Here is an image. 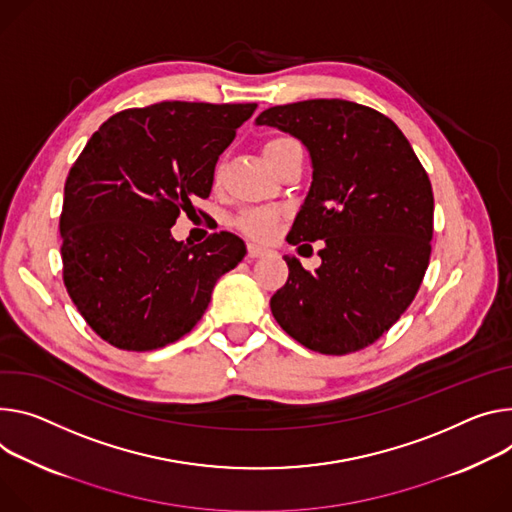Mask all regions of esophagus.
<instances>
[{
	"label": "esophagus",
	"instance_id": "1",
	"mask_svg": "<svg viewBox=\"0 0 512 512\" xmlns=\"http://www.w3.org/2000/svg\"><path fill=\"white\" fill-rule=\"evenodd\" d=\"M247 249H249V257H253V259H259V257H267V255H273V251H271V249H267V247H261V245H255V243H251Z\"/></svg>",
	"mask_w": 512,
	"mask_h": 512
}]
</instances>
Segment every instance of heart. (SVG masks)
<instances>
[{"label": "heart", "instance_id": "1", "mask_svg": "<svg viewBox=\"0 0 512 512\" xmlns=\"http://www.w3.org/2000/svg\"><path fill=\"white\" fill-rule=\"evenodd\" d=\"M294 145L292 138H284V136H277L271 138V141L265 143L263 147V155L269 163L275 161V157L280 155L286 147ZM214 175H220V165L216 167ZM280 222V212L271 210V208H255V210H247L241 214L239 218V228L245 232V235L253 237V239H269L273 232H275V224Z\"/></svg>", "mask_w": 512, "mask_h": 512}]
</instances>
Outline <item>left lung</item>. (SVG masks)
<instances>
[{
  "instance_id": "obj_1",
  "label": "left lung",
  "mask_w": 512,
  "mask_h": 512,
  "mask_svg": "<svg viewBox=\"0 0 512 512\" xmlns=\"http://www.w3.org/2000/svg\"><path fill=\"white\" fill-rule=\"evenodd\" d=\"M255 124L280 128L308 149L312 183L286 239L324 243L314 273L284 255L290 273L271 296V314L312 351L365 349L410 306L429 267V175L390 118L355 102L275 106Z\"/></svg>"
}]
</instances>
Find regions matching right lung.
Wrapping results in <instances>:
<instances>
[{"mask_svg":"<svg viewBox=\"0 0 512 512\" xmlns=\"http://www.w3.org/2000/svg\"><path fill=\"white\" fill-rule=\"evenodd\" d=\"M257 104L161 102L108 118L65 181L63 280L79 314L124 351L161 349L190 333L220 275L247 247L220 230L171 237L179 212L208 198L218 155ZM196 212V210H194Z\"/></svg>","mask_w":512,"mask_h":512,"instance_id":"right-lung-1","label":"right lung"}]
</instances>
